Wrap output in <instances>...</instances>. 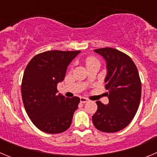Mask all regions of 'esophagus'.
Segmentation results:
<instances>
[{"instance_id": "obj_1", "label": "esophagus", "mask_w": 157, "mask_h": 157, "mask_svg": "<svg viewBox=\"0 0 157 157\" xmlns=\"http://www.w3.org/2000/svg\"><path fill=\"white\" fill-rule=\"evenodd\" d=\"M88 101H89V100L87 99V98H83V97L80 98V102H81V103H82V104L86 103V102H88Z\"/></svg>"}]
</instances>
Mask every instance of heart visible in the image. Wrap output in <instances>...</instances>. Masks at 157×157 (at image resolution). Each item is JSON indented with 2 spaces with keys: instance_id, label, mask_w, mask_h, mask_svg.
<instances>
[{
  "instance_id": "heart-1",
  "label": "heart",
  "mask_w": 157,
  "mask_h": 157,
  "mask_svg": "<svg viewBox=\"0 0 157 157\" xmlns=\"http://www.w3.org/2000/svg\"><path fill=\"white\" fill-rule=\"evenodd\" d=\"M86 65H88V64H90V63H95V62H98V61L94 57H88L86 59Z\"/></svg>"
}]
</instances>
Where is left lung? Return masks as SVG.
<instances>
[{
	"mask_svg": "<svg viewBox=\"0 0 157 157\" xmlns=\"http://www.w3.org/2000/svg\"><path fill=\"white\" fill-rule=\"evenodd\" d=\"M106 60L105 88L109 104L97 101L98 110L92 116L98 130L107 133L117 132L130 124L138 109L141 83L137 67L131 58L116 48L95 49Z\"/></svg>",
	"mask_w": 157,
	"mask_h": 157,
	"instance_id": "obj_1",
	"label": "left lung"
}]
</instances>
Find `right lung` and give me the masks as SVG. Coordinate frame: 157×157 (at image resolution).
<instances>
[{
    "label": "right lung",
    "instance_id": "right-lung-1",
    "mask_svg": "<svg viewBox=\"0 0 157 157\" xmlns=\"http://www.w3.org/2000/svg\"><path fill=\"white\" fill-rule=\"evenodd\" d=\"M80 51H46L29 62L23 73L21 93L29 118L37 128L59 134L70 127L80 98L57 94L69 63Z\"/></svg>",
    "mask_w": 157,
    "mask_h": 157
}]
</instances>
